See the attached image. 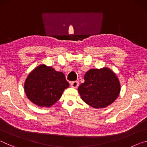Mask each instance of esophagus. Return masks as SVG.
Listing matches in <instances>:
<instances>
[{
	"label": "esophagus",
	"instance_id": "34e87169",
	"mask_svg": "<svg viewBox=\"0 0 147 147\" xmlns=\"http://www.w3.org/2000/svg\"><path fill=\"white\" fill-rule=\"evenodd\" d=\"M71 86L73 88H76L78 86V81H73L71 83Z\"/></svg>",
	"mask_w": 147,
	"mask_h": 147
}]
</instances>
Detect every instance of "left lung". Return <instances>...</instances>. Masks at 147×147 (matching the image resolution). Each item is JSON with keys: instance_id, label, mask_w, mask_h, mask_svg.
<instances>
[{"instance_id": "1", "label": "left lung", "mask_w": 147, "mask_h": 147, "mask_svg": "<svg viewBox=\"0 0 147 147\" xmlns=\"http://www.w3.org/2000/svg\"><path fill=\"white\" fill-rule=\"evenodd\" d=\"M84 80L78 90L83 101L93 108L109 106L120 93L119 80L109 69H92L85 74Z\"/></svg>"}]
</instances>
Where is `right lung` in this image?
<instances>
[{"label": "right lung", "mask_w": 147, "mask_h": 147, "mask_svg": "<svg viewBox=\"0 0 147 147\" xmlns=\"http://www.w3.org/2000/svg\"><path fill=\"white\" fill-rule=\"evenodd\" d=\"M69 86L61 72L41 65L32 71L24 83L27 97L39 106L50 107L58 101Z\"/></svg>", "instance_id": "1"}]
</instances>
